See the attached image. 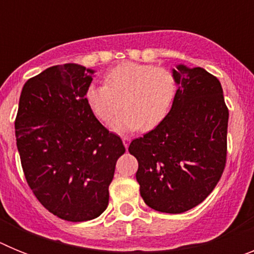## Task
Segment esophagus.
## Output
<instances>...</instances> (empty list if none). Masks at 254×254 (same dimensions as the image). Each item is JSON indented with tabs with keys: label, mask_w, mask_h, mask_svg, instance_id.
I'll return each instance as SVG.
<instances>
[{
	"label": "esophagus",
	"mask_w": 254,
	"mask_h": 254,
	"mask_svg": "<svg viewBox=\"0 0 254 254\" xmlns=\"http://www.w3.org/2000/svg\"><path fill=\"white\" fill-rule=\"evenodd\" d=\"M122 141H123V145H125V147H128L129 142H131V138L127 137V136H125V137H122Z\"/></svg>",
	"instance_id": "esophagus-1"
}]
</instances>
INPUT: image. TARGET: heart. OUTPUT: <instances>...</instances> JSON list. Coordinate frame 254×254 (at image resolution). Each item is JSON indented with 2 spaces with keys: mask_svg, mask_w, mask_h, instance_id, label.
Listing matches in <instances>:
<instances>
[{
  "mask_svg": "<svg viewBox=\"0 0 254 254\" xmlns=\"http://www.w3.org/2000/svg\"><path fill=\"white\" fill-rule=\"evenodd\" d=\"M177 93L174 75L168 68L137 62H122L109 69L104 85L90 84L85 90L87 105L99 120L108 121L114 132L152 129L169 113Z\"/></svg>",
  "mask_w": 254,
  "mask_h": 254,
  "instance_id": "b5f03b06",
  "label": "heart"
}]
</instances>
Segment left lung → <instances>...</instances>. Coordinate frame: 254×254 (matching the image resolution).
I'll return each mask as SVG.
<instances>
[{"label": "left lung", "instance_id": "8db88e82", "mask_svg": "<svg viewBox=\"0 0 254 254\" xmlns=\"http://www.w3.org/2000/svg\"><path fill=\"white\" fill-rule=\"evenodd\" d=\"M178 90L165 120L128 147L149 207L182 214L212 192L225 168L229 111L223 87L205 68L177 64Z\"/></svg>", "mask_w": 254, "mask_h": 254}]
</instances>
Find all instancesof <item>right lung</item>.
<instances>
[{"label": "right lung", "instance_id": "right-lung-1", "mask_svg": "<svg viewBox=\"0 0 254 254\" xmlns=\"http://www.w3.org/2000/svg\"><path fill=\"white\" fill-rule=\"evenodd\" d=\"M94 72L66 64L29 78L15 121L29 187L49 212L72 223L104 212L116 163L126 151L85 99Z\"/></svg>", "mask_w": 254, "mask_h": 254}]
</instances>
